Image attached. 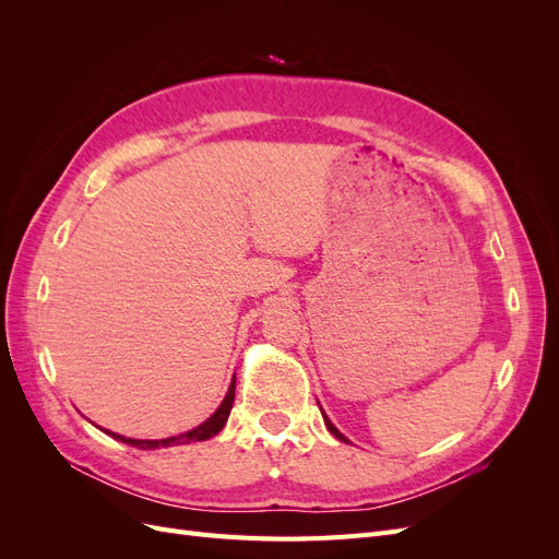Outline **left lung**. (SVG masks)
<instances>
[{"label": "left lung", "instance_id": "1", "mask_svg": "<svg viewBox=\"0 0 559 559\" xmlns=\"http://www.w3.org/2000/svg\"><path fill=\"white\" fill-rule=\"evenodd\" d=\"M321 415H324V411H321ZM324 425H326V429H329V431H331V433H333L335 438H341V441H343V443H349V441H347V438H345V436H343L341 431H337V429L333 427V421H331V419H329L326 415H324Z\"/></svg>", "mask_w": 559, "mask_h": 559}]
</instances>
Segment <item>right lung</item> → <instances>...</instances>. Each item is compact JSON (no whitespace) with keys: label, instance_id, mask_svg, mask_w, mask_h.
Instances as JSON below:
<instances>
[{"label":"right lung","instance_id":"obj_1","mask_svg":"<svg viewBox=\"0 0 559 559\" xmlns=\"http://www.w3.org/2000/svg\"><path fill=\"white\" fill-rule=\"evenodd\" d=\"M233 401H235V378H233V382L228 386L226 399L214 411V415H210L205 421H202V425H198L191 431L179 433V436H170V438H158V441H148V438H126L121 433L107 431L103 427H99V429H103L105 433H109L111 438H116V441H121V443L132 445V448H138V450H158V448H173V445H189V443H198V441H207V438L216 436L218 431L224 429L226 419L230 415V408H233Z\"/></svg>","mask_w":559,"mask_h":559}]
</instances>
